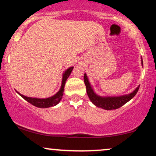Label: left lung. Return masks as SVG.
<instances>
[{"instance_id":"obj_1","label":"left lung","mask_w":156,"mask_h":156,"mask_svg":"<svg viewBox=\"0 0 156 156\" xmlns=\"http://www.w3.org/2000/svg\"><path fill=\"white\" fill-rule=\"evenodd\" d=\"M141 63L143 64V62L141 61ZM84 83H85L86 87H87V92L88 94L89 99L92 101L93 104H94L96 106L102 108L105 110H113V109H117L120 108L125 103H128V101H130L134 96L136 94V93L139 90V87H138L133 92L130 93L127 95L121 96V97H108V98H103L97 95L94 92L92 87L87 78V75L84 74L83 77Z\"/></svg>"}]
</instances>
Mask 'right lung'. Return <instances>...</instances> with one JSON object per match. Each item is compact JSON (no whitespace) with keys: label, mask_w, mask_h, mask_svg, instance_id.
Returning a JSON list of instances; mask_svg holds the SVG:
<instances>
[{"label":"right lung","mask_w":156,"mask_h":156,"mask_svg":"<svg viewBox=\"0 0 156 156\" xmlns=\"http://www.w3.org/2000/svg\"><path fill=\"white\" fill-rule=\"evenodd\" d=\"M73 69V67H71L68 68L67 70L65 71L63 75V78H62V87H61L60 90L58 91L55 95L51 97V98H44V99H39V98H28V97L24 96L23 94H20L19 92H17L20 95L23 99L26 100V101H28V103H30L31 104L34 105L36 107H38V108H48V107L54 106V105H57L59 103L61 100H62V96H63V92H64V85H65L66 80L68 78V77L69 76L71 72Z\"/></svg>","instance_id":"right-lung-1"}]
</instances>
